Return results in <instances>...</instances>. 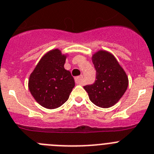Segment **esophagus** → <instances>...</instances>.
I'll use <instances>...</instances> for the list:
<instances>
[{"label":"esophagus","mask_w":154,"mask_h":154,"mask_svg":"<svg viewBox=\"0 0 154 154\" xmlns=\"http://www.w3.org/2000/svg\"><path fill=\"white\" fill-rule=\"evenodd\" d=\"M75 82L77 84H83L84 83V76L80 75L75 77Z\"/></svg>","instance_id":"esophagus-1"}]
</instances>
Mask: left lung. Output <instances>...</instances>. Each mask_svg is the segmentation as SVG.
<instances>
[{"mask_svg": "<svg viewBox=\"0 0 154 154\" xmlns=\"http://www.w3.org/2000/svg\"><path fill=\"white\" fill-rule=\"evenodd\" d=\"M92 62L96 70V80L84 88L93 103L100 107H110L127 91L128 77L114 56L106 51L94 54Z\"/></svg>", "mask_w": 154, "mask_h": 154, "instance_id": "obj_1", "label": "left lung"}]
</instances>
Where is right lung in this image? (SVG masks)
Returning <instances> with one entry per match:
<instances>
[{"mask_svg":"<svg viewBox=\"0 0 154 154\" xmlns=\"http://www.w3.org/2000/svg\"><path fill=\"white\" fill-rule=\"evenodd\" d=\"M66 55L58 49L44 55L29 78L28 87L37 103L48 109H55L68 100L75 86L74 77L64 69Z\"/></svg>","mask_w":154,"mask_h":154,"instance_id":"add662e5","label":"right lung"}]
</instances>
